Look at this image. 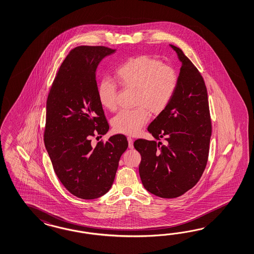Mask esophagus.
I'll return each instance as SVG.
<instances>
[{
    "instance_id": "34e87169",
    "label": "esophagus",
    "mask_w": 254,
    "mask_h": 254,
    "mask_svg": "<svg viewBox=\"0 0 254 254\" xmlns=\"http://www.w3.org/2000/svg\"><path fill=\"white\" fill-rule=\"evenodd\" d=\"M127 141H128L129 149H133L134 148V146H133V139L131 137H127Z\"/></svg>"
}]
</instances>
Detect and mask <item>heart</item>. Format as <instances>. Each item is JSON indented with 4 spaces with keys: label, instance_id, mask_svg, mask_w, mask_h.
I'll use <instances>...</instances> for the list:
<instances>
[{
    "label": "heart",
    "instance_id": "obj_1",
    "mask_svg": "<svg viewBox=\"0 0 254 254\" xmlns=\"http://www.w3.org/2000/svg\"><path fill=\"white\" fill-rule=\"evenodd\" d=\"M117 81L125 89L135 90L134 107L120 111L112 119L114 130L135 136L149 121V114L159 115L171 102L178 88L179 75L170 65L150 55H138L124 63L116 71ZM98 99L103 108L115 111L117 106V87L103 81L98 88Z\"/></svg>",
    "mask_w": 254,
    "mask_h": 254
}]
</instances>
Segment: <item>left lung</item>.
Instances as JSON below:
<instances>
[{
    "label": "left lung",
    "mask_w": 254,
    "mask_h": 254,
    "mask_svg": "<svg viewBox=\"0 0 254 254\" xmlns=\"http://www.w3.org/2000/svg\"><path fill=\"white\" fill-rule=\"evenodd\" d=\"M181 62L178 88L164 112L148 127L156 139L139 138L134 147L141 155L138 172L145 189L171 199L198 183L205 169L212 135L205 83L182 50L171 45Z\"/></svg>",
    "instance_id": "8db88e82"
}]
</instances>
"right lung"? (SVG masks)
<instances>
[{
    "mask_svg": "<svg viewBox=\"0 0 254 254\" xmlns=\"http://www.w3.org/2000/svg\"><path fill=\"white\" fill-rule=\"evenodd\" d=\"M115 52L104 46L73 49L56 74L46 103L44 144L57 178L80 199H97L109 191L128 146L122 134L91 145V137L109 130L97 94L96 69Z\"/></svg>",
    "mask_w": 254,
    "mask_h": 254,
    "instance_id": "add662e5",
    "label": "right lung"
}]
</instances>
